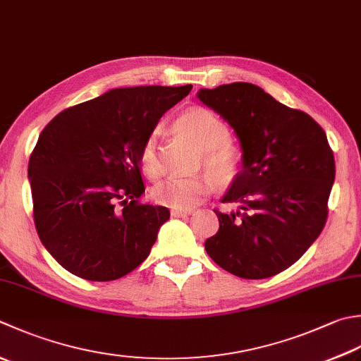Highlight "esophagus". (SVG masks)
Returning a JSON list of instances; mask_svg holds the SVG:
<instances>
[{"label":"esophagus","instance_id":"1","mask_svg":"<svg viewBox=\"0 0 361 361\" xmlns=\"http://www.w3.org/2000/svg\"><path fill=\"white\" fill-rule=\"evenodd\" d=\"M190 214V209H178V208H172L171 209V216L172 217H186Z\"/></svg>","mask_w":361,"mask_h":361}]
</instances>
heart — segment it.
Instances as JSON below:
<instances>
[{
  "mask_svg": "<svg viewBox=\"0 0 361 361\" xmlns=\"http://www.w3.org/2000/svg\"><path fill=\"white\" fill-rule=\"evenodd\" d=\"M176 130L202 150L200 166L213 173L217 180H228L236 173L238 152L230 144V131L213 112L208 109H189L176 118ZM140 167L147 176L157 178L162 171L159 157V130L147 134L139 152ZM213 188L209 175L178 176L169 175L159 180L150 190L152 199L167 207L189 209L199 204Z\"/></svg>",
  "mask_w": 361,
  "mask_h": 361,
  "instance_id": "heart-1",
  "label": "heart"
}]
</instances>
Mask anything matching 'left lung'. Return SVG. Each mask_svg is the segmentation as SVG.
I'll use <instances>...</instances> for the list:
<instances>
[{
	"label": "left lung",
	"instance_id": "obj_1",
	"mask_svg": "<svg viewBox=\"0 0 361 361\" xmlns=\"http://www.w3.org/2000/svg\"><path fill=\"white\" fill-rule=\"evenodd\" d=\"M199 100L235 130L243 166L224 203L219 231L204 250L227 272L259 280L277 275L308 250L327 221L335 158L326 133L250 82L200 89Z\"/></svg>",
	"mask_w": 361,
	"mask_h": 361
}]
</instances>
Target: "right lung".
Listing matches in <instances>:
<instances>
[{"mask_svg":"<svg viewBox=\"0 0 361 361\" xmlns=\"http://www.w3.org/2000/svg\"><path fill=\"white\" fill-rule=\"evenodd\" d=\"M190 89H112L62 111L40 133L27 167L34 224L63 269L111 281L150 255L171 213L137 202L145 192L140 145Z\"/></svg>","mask_w":361,"mask_h":361,"instance_id":"right-lung-1","label":"right lung"}]
</instances>
